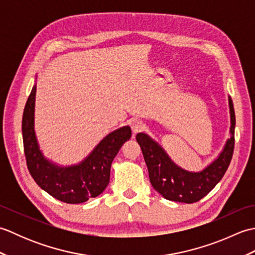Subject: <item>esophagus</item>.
Returning <instances> with one entry per match:
<instances>
[{
	"mask_svg": "<svg viewBox=\"0 0 255 255\" xmlns=\"http://www.w3.org/2000/svg\"><path fill=\"white\" fill-rule=\"evenodd\" d=\"M143 128H144V124L141 121H139V119H134V121L131 122V130L133 134H136Z\"/></svg>",
	"mask_w": 255,
	"mask_h": 255,
	"instance_id": "34e87169",
	"label": "esophagus"
}]
</instances>
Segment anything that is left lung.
<instances>
[{
    "mask_svg": "<svg viewBox=\"0 0 255 255\" xmlns=\"http://www.w3.org/2000/svg\"><path fill=\"white\" fill-rule=\"evenodd\" d=\"M230 112V137L221 152L202 171L192 172L178 166L162 145L148 133L139 132L136 139L141 148L149 171L151 185L165 199L192 204L205 197L223 178L228 169L235 148L236 115L234 103L228 96Z\"/></svg>",
    "mask_w": 255,
    "mask_h": 255,
    "instance_id": "8db88e82",
    "label": "left lung"
}]
</instances>
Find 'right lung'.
I'll return each mask as SVG.
<instances>
[{
  "label": "right lung",
  "instance_id": "obj_1",
  "mask_svg": "<svg viewBox=\"0 0 255 255\" xmlns=\"http://www.w3.org/2000/svg\"><path fill=\"white\" fill-rule=\"evenodd\" d=\"M35 101L36 83L26 102L21 122L24 151L30 175L41 189L63 203L81 204L99 196L110 183L114 158L131 137L130 127L123 126L106 134L79 163L60 165L47 159L38 143Z\"/></svg>",
  "mask_w": 255,
  "mask_h": 255
}]
</instances>
